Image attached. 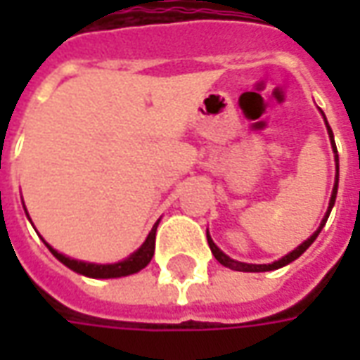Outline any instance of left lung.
Instances as JSON below:
<instances>
[{"label": "left lung", "instance_id": "obj_1", "mask_svg": "<svg viewBox=\"0 0 360 360\" xmlns=\"http://www.w3.org/2000/svg\"><path fill=\"white\" fill-rule=\"evenodd\" d=\"M320 113H322V117H324V121H326L324 111L320 110ZM326 129H328V134H330V142H332L333 154H335V181H333V191H332V196H330V204H328V210H326V216L322 218V221H320V226H318L316 231L310 235L307 241H302L301 245L297 247V249L291 250L289 255L281 257L279 260H276V262H271V264H247V262H239V260H233V258H229L226 252H224V250L219 249L216 243L212 241L210 233L206 231V239H208V245H210L212 255L216 257V260H218L219 264H224L226 268H231V270H237V271H271V270H278V268H283V266H287L289 262L297 260V258L301 257L304 250L309 249L312 243L316 241L318 233H320V231H322V227L326 226V221H328V218H330V212H332L333 204H335V196H338V183H340V158H338V148H335L333 133H332V129H330V125H328V121H326Z\"/></svg>", "mask_w": 360, "mask_h": 360}]
</instances>
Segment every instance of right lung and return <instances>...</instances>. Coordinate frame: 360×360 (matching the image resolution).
Returning <instances> with one entry per match:
<instances>
[{"instance_id": "add662e5", "label": "right lung", "mask_w": 360, "mask_h": 360, "mask_svg": "<svg viewBox=\"0 0 360 360\" xmlns=\"http://www.w3.org/2000/svg\"><path fill=\"white\" fill-rule=\"evenodd\" d=\"M25 206V204H22ZM27 212V208H25ZM28 216V212H27ZM30 219V218H28ZM158 224H160V219H158L154 227H152V231L146 237V241L142 243L139 249L134 250L131 257H127L125 260H119V262H113V264H94V262H82V260H75V258H69L65 255H61L58 250L50 247L48 243H46V247L50 249V252L53 257L58 258L61 264H65L67 268H71L77 274H81V276H86V278H94V279H110V278H123V276H131V274H136V271H141L142 268H146L150 264V260L154 257V247H156V229Z\"/></svg>"}]
</instances>
